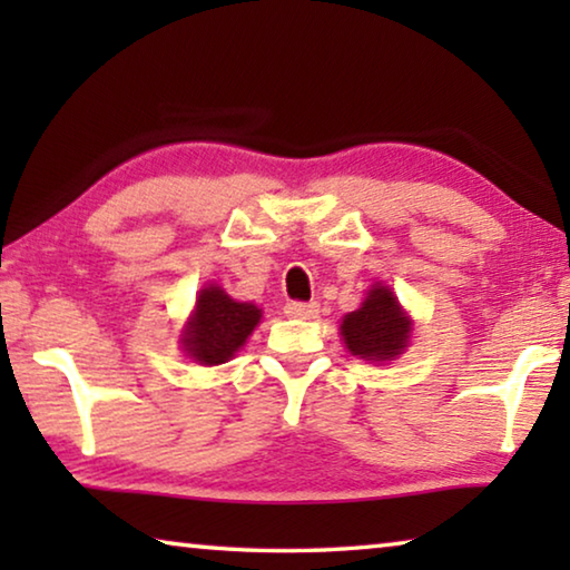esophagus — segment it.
I'll return each mask as SVG.
<instances>
[{
  "label": "esophagus",
  "mask_w": 570,
  "mask_h": 570,
  "mask_svg": "<svg viewBox=\"0 0 570 570\" xmlns=\"http://www.w3.org/2000/svg\"><path fill=\"white\" fill-rule=\"evenodd\" d=\"M284 314L292 316V320H314V316L320 314V306L314 302H288L284 306Z\"/></svg>",
  "instance_id": "34e87169"
}]
</instances>
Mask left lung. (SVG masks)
<instances>
[{
    "label": "left lung",
    "mask_w": 570,
    "mask_h": 570,
    "mask_svg": "<svg viewBox=\"0 0 570 570\" xmlns=\"http://www.w3.org/2000/svg\"><path fill=\"white\" fill-rule=\"evenodd\" d=\"M342 340L354 356L390 362L410 344L412 320L404 314L390 286L374 284L356 312L342 320Z\"/></svg>",
    "instance_id": "left-lung-1"
}]
</instances>
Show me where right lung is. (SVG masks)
<instances>
[{"label":"right lung","instance_id":"obj_1","mask_svg":"<svg viewBox=\"0 0 570 570\" xmlns=\"http://www.w3.org/2000/svg\"><path fill=\"white\" fill-rule=\"evenodd\" d=\"M262 320V308L236 302L218 284H208L196 296V308L183 326L180 344L198 364H224L246 344Z\"/></svg>","mask_w":570,"mask_h":570}]
</instances>
